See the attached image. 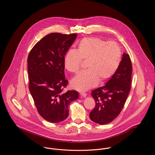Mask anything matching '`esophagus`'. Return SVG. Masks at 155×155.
<instances>
[{
    "instance_id": "esophagus-1",
    "label": "esophagus",
    "mask_w": 155,
    "mask_h": 155,
    "mask_svg": "<svg viewBox=\"0 0 155 155\" xmlns=\"http://www.w3.org/2000/svg\"><path fill=\"white\" fill-rule=\"evenodd\" d=\"M80 95L82 97H86L87 96V94L86 93H84V92H81L80 93Z\"/></svg>"
}]
</instances>
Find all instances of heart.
Listing matches in <instances>:
<instances>
[{"mask_svg":"<svg viewBox=\"0 0 155 155\" xmlns=\"http://www.w3.org/2000/svg\"><path fill=\"white\" fill-rule=\"evenodd\" d=\"M121 54L120 46L115 42H108L98 37L83 38L77 50L69 49L64 58L65 68L73 73L79 71L82 60H88V70L74 77L71 82L72 88L84 92L95 87L99 80L101 82L109 81L118 70Z\"/></svg>","mask_w":155,"mask_h":155,"instance_id":"b5f03b06","label":"heart"}]
</instances>
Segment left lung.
Returning a JSON list of instances; mask_svg holds the SVG:
<instances>
[{"label":"left lung","instance_id":"left-lung-1","mask_svg":"<svg viewBox=\"0 0 155 155\" xmlns=\"http://www.w3.org/2000/svg\"><path fill=\"white\" fill-rule=\"evenodd\" d=\"M132 63L124 53L118 70L105 85L92 91L96 106L89 114L94 122L103 125L111 122L122 110L131 89Z\"/></svg>","mask_w":155,"mask_h":155}]
</instances>
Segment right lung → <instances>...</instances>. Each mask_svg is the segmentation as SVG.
<instances>
[{"label":"right lung","mask_w":155,"mask_h":155,"mask_svg":"<svg viewBox=\"0 0 155 155\" xmlns=\"http://www.w3.org/2000/svg\"><path fill=\"white\" fill-rule=\"evenodd\" d=\"M77 36L49 34L35 45L28 56L30 93L39 114L52 123L66 119L70 103L78 97L75 91H63L68 84L64 58Z\"/></svg>","instance_id":"right-lung-1"}]
</instances>
